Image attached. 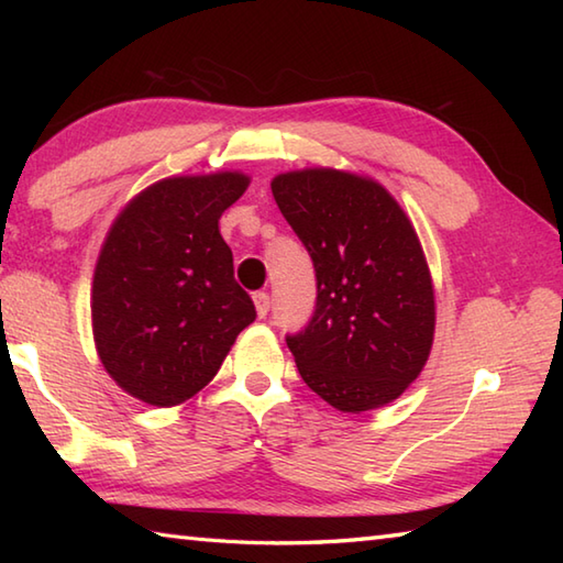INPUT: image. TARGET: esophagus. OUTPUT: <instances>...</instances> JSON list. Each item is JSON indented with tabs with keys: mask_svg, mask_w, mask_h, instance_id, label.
I'll return each mask as SVG.
<instances>
[{
	"mask_svg": "<svg viewBox=\"0 0 563 563\" xmlns=\"http://www.w3.org/2000/svg\"><path fill=\"white\" fill-rule=\"evenodd\" d=\"M254 305H256V312L258 317H266L268 309H271V295L266 290H258L254 295Z\"/></svg>",
	"mask_w": 563,
	"mask_h": 563,
	"instance_id": "1",
	"label": "esophagus"
}]
</instances>
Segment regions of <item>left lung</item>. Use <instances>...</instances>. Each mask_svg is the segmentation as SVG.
<instances>
[{
	"label": "left lung",
	"instance_id": "obj_1",
	"mask_svg": "<svg viewBox=\"0 0 563 563\" xmlns=\"http://www.w3.org/2000/svg\"><path fill=\"white\" fill-rule=\"evenodd\" d=\"M271 188L317 273L312 319L285 336L307 387L345 413L394 401L421 375L435 331L409 218L379 184L336 169L280 174Z\"/></svg>",
	"mask_w": 563,
	"mask_h": 563
}]
</instances>
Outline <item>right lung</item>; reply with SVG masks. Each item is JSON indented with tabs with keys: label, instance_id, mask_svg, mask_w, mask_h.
<instances>
[{
	"label": "right lung",
	"instance_id": "obj_1",
	"mask_svg": "<svg viewBox=\"0 0 563 563\" xmlns=\"http://www.w3.org/2000/svg\"><path fill=\"white\" fill-rule=\"evenodd\" d=\"M246 186L236 172L164 178L130 200L106 236L91 290L93 341L106 373L135 399H190L256 319L218 227Z\"/></svg>",
	"mask_w": 563,
	"mask_h": 563
}]
</instances>
